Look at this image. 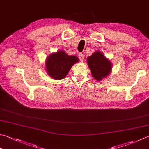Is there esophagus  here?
Wrapping results in <instances>:
<instances>
[{
	"mask_svg": "<svg viewBox=\"0 0 149 149\" xmlns=\"http://www.w3.org/2000/svg\"><path fill=\"white\" fill-rule=\"evenodd\" d=\"M79 59H80L81 61H83V60H84V55H83V54L80 53L79 54Z\"/></svg>",
	"mask_w": 149,
	"mask_h": 149,
	"instance_id": "esophagus-1",
	"label": "esophagus"
}]
</instances>
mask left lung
I'll use <instances>...</instances> for the list:
<instances>
[{
	"mask_svg": "<svg viewBox=\"0 0 149 149\" xmlns=\"http://www.w3.org/2000/svg\"><path fill=\"white\" fill-rule=\"evenodd\" d=\"M86 61L92 75L96 81L103 80L112 72V62L100 51L94 52Z\"/></svg>",
	"mask_w": 149,
	"mask_h": 149,
	"instance_id": "1",
	"label": "left lung"
}]
</instances>
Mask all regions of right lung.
I'll use <instances>...</instances> for the list:
<instances>
[{
	"instance_id": "right-lung-1",
	"label": "right lung",
	"mask_w": 149,
	"mask_h": 149,
	"mask_svg": "<svg viewBox=\"0 0 149 149\" xmlns=\"http://www.w3.org/2000/svg\"><path fill=\"white\" fill-rule=\"evenodd\" d=\"M78 62L77 57L68 55L64 50H59L49 54L46 58V71L54 79L61 80L66 76L72 66Z\"/></svg>"
}]
</instances>
